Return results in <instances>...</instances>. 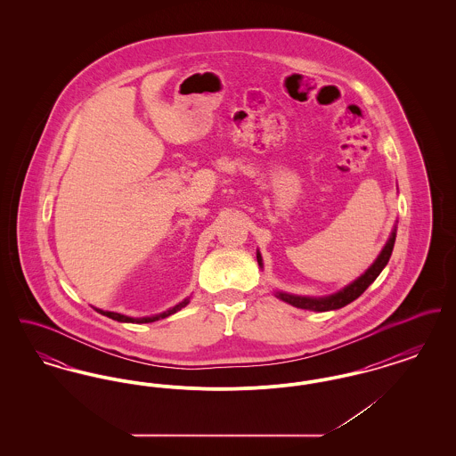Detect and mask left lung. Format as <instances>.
<instances>
[{"label":"left lung","instance_id":"left-lung-1","mask_svg":"<svg viewBox=\"0 0 456 456\" xmlns=\"http://www.w3.org/2000/svg\"><path fill=\"white\" fill-rule=\"evenodd\" d=\"M395 238H396V229L391 232L387 246L383 248V251L378 256V260L369 266L368 272L364 275H361L357 281H354L350 285H347V287H344L340 292L333 294V296L318 297V299L316 297H303V296H290V294H285V292H277V296L285 303L292 304V305L301 307V309H313V311H320V313L322 311H331V309H340V307L347 305L352 301H355L368 289L369 285L376 281V277L383 272V268L390 261ZM256 258H258V265L263 266L260 253L256 255Z\"/></svg>","mask_w":456,"mask_h":456}]
</instances>
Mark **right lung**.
<instances>
[{
    "label": "right lung",
    "mask_w": 456,
    "mask_h": 456,
    "mask_svg": "<svg viewBox=\"0 0 456 456\" xmlns=\"http://www.w3.org/2000/svg\"><path fill=\"white\" fill-rule=\"evenodd\" d=\"M188 303H190V299H184L183 303L174 305L173 309H169V311H166V313H162V314H157V316H149V318H130V316H125V314H119V313H110V311H102V309H97V313L108 316L110 320L121 322V323H152V322H157V320H160V318L171 316L175 311H179L181 307H184Z\"/></svg>",
    "instance_id": "obj_1"
}]
</instances>
